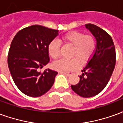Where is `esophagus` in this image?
I'll use <instances>...</instances> for the list:
<instances>
[{"label": "esophagus", "instance_id": "1", "mask_svg": "<svg viewBox=\"0 0 123 123\" xmlns=\"http://www.w3.org/2000/svg\"><path fill=\"white\" fill-rule=\"evenodd\" d=\"M61 74H64L65 76H69L70 75L72 74V73L71 72H60Z\"/></svg>", "mask_w": 123, "mask_h": 123}]
</instances>
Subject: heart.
<instances>
[{
  "label": "heart",
  "instance_id": "1",
  "mask_svg": "<svg viewBox=\"0 0 123 123\" xmlns=\"http://www.w3.org/2000/svg\"><path fill=\"white\" fill-rule=\"evenodd\" d=\"M62 41L67 45L72 46L70 60L60 59L54 62L53 67L59 72H69L76 69L80 66V61L85 63L90 59L95 50L96 41L93 36L85 35L78 31H72L62 37ZM61 43L59 40L51 41L48 45V53L51 58L58 59L60 56Z\"/></svg>",
  "mask_w": 123,
  "mask_h": 123
}]
</instances>
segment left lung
Returning <instances> with one entry per match:
<instances>
[{"label":"left lung","instance_id":"8db88e82","mask_svg":"<svg viewBox=\"0 0 123 123\" xmlns=\"http://www.w3.org/2000/svg\"><path fill=\"white\" fill-rule=\"evenodd\" d=\"M96 40V46L88 64L82 70L80 82L72 90L83 98L98 95L105 88L113 74L116 54L113 39L105 31L92 24L85 25Z\"/></svg>","mask_w":123,"mask_h":123}]
</instances>
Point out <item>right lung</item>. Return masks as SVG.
Segmentation results:
<instances>
[{
	"mask_svg": "<svg viewBox=\"0 0 123 123\" xmlns=\"http://www.w3.org/2000/svg\"><path fill=\"white\" fill-rule=\"evenodd\" d=\"M59 31L39 25H31L19 31L13 39L8 65L18 88L30 97H39L53 86L58 72L47 68L37 70L50 61L48 45L59 35Z\"/></svg>",
	"mask_w": 123,
	"mask_h": 123,
	"instance_id": "right-lung-1",
	"label": "right lung"
}]
</instances>
